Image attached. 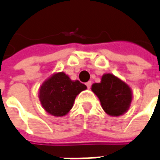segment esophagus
I'll use <instances>...</instances> for the list:
<instances>
[{
    "label": "esophagus",
    "mask_w": 160,
    "mask_h": 160,
    "mask_svg": "<svg viewBox=\"0 0 160 160\" xmlns=\"http://www.w3.org/2000/svg\"><path fill=\"white\" fill-rule=\"evenodd\" d=\"M86 86H87V88L91 89V81H88V82L86 83Z\"/></svg>",
    "instance_id": "1"
}]
</instances>
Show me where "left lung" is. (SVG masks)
<instances>
[{"instance_id":"obj_1","label":"left lung","mask_w":160,"mask_h":160,"mask_svg":"<svg viewBox=\"0 0 160 160\" xmlns=\"http://www.w3.org/2000/svg\"><path fill=\"white\" fill-rule=\"evenodd\" d=\"M91 90L100 99L105 112L111 116L122 115L129 108L132 91L126 83L111 74L104 75L101 83H95Z\"/></svg>"}]
</instances>
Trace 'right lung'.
<instances>
[{
  "instance_id": "obj_1",
  "label": "right lung",
  "mask_w": 160,
  "mask_h": 160,
  "mask_svg": "<svg viewBox=\"0 0 160 160\" xmlns=\"http://www.w3.org/2000/svg\"><path fill=\"white\" fill-rule=\"evenodd\" d=\"M86 89L79 80H71L63 72L46 80L39 91V99L46 112L54 117L66 115L73 107L76 96Z\"/></svg>"
}]
</instances>
